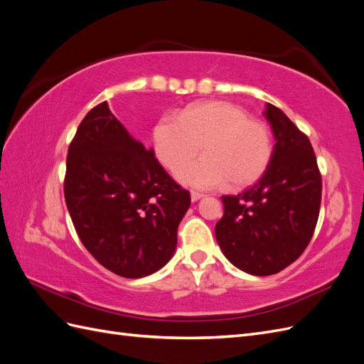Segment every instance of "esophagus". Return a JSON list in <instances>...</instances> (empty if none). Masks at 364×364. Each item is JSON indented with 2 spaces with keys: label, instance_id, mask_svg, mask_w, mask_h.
<instances>
[{
  "label": "esophagus",
  "instance_id": "esophagus-1",
  "mask_svg": "<svg viewBox=\"0 0 364 364\" xmlns=\"http://www.w3.org/2000/svg\"><path fill=\"white\" fill-rule=\"evenodd\" d=\"M203 196H205V194H202V193H197V191H191V200H193V202H197V200H200Z\"/></svg>",
  "mask_w": 364,
  "mask_h": 364
}]
</instances>
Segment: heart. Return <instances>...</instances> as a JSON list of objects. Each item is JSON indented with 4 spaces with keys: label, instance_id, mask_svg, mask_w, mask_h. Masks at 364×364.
I'll return each instance as SVG.
<instances>
[{
    "label": "heart",
    "instance_id": "obj_1",
    "mask_svg": "<svg viewBox=\"0 0 364 364\" xmlns=\"http://www.w3.org/2000/svg\"><path fill=\"white\" fill-rule=\"evenodd\" d=\"M200 146L204 156L184 166ZM153 150L167 170L197 188L225 185L241 190L267 171L273 136L267 123L252 118L243 106L211 100L182 109L178 118L164 115L153 129Z\"/></svg>",
    "mask_w": 364,
    "mask_h": 364
}]
</instances>
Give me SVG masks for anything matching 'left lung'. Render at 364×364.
I'll list each match as a JSON object with an SVG mask.
<instances>
[{
    "label": "left lung",
    "mask_w": 364,
    "mask_h": 364,
    "mask_svg": "<svg viewBox=\"0 0 364 364\" xmlns=\"http://www.w3.org/2000/svg\"><path fill=\"white\" fill-rule=\"evenodd\" d=\"M266 118L277 139L262 178L237 196H223L215 238L235 267L255 277L284 270L310 243L322 200V176L310 139L279 107Z\"/></svg>",
    "instance_id": "obj_1"
}]
</instances>
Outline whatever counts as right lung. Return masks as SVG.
Here are the masks:
<instances>
[{
	"label": "right lung",
	"mask_w": 364,
	"mask_h": 364,
	"mask_svg": "<svg viewBox=\"0 0 364 364\" xmlns=\"http://www.w3.org/2000/svg\"><path fill=\"white\" fill-rule=\"evenodd\" d=\"M63 194L86 250L123 278H142L173 257L190 191L153 149L129 135L106 102L92 107L68 147Z\"/></svg>",
	"instance_id": "1"
}]
</instances>
